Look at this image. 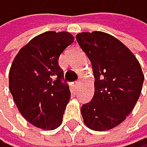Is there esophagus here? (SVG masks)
Masks as SVG:
<instances>
[{"label": "esophagus", "instance_id": "esophagus-1", "mask_svg": "<svg viewBox=\"0 0 147 147\" xmlns=\"http://www.w3.org/2000/svg\"><path fill=\"white\" fill-rule=\"evenodd\" d=\"M72 86H74L75 89H77L79 88V82H78V81H76V82H73L72 83Z\"/></svg>", "mask_w": 147, "mask_h": 147}]
</instances>
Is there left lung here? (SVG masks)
<instances>
[{"label": "left lung", "instance_id": "obj_1", "mask_svg": "<svg viewBox=\"0 0 147 147\" xmlns=\"http://www.w3.org/2000/svg\"><path fill=\"white\" fill-rule=\"evenodd\" d=\"M76 39L94 76V95L81 109L94 131L117 126L132 112L141 94L144 74L138 59L119 40L102 32H82Z\"/></svg>", "mask_w": 147, "mask_h": 147}]
</instances>
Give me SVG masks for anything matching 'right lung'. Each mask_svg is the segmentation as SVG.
I'll return each mask as SVG.
<instances>
[{
  "label": "right lung",
  "mask_w": 147,
  "mask_h": 147,
  "mask_svg": "<svg viewBox=\"0 0 147 147\" xmlns=\"http://www.w3.org/2000/svg\"><path fill=\"white\" fill-rule=\"evenodd\" d=\"M74 37L46 32L17 54L9 70V90L21 115L38 128L53 130L62 122L71 93L59 58Z\"/></svg>",
  "instance_id": "add662e5"
}]
</instances>
